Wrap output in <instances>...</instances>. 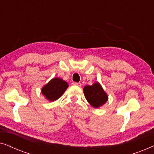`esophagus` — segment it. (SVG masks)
Segmentation results:
<instances>
[{
	"label": "esophagus",
	"instance_id": "1",
	"mask_svg": "<svg viewBox=\"0 0 154 154\" xmlns=\"http://www.w3.org/2000/svg\"><path fill=\"white\" fill-rule=\"evenodd\" d=\"M73 85H75V86H79V87H81V83H75V82H73L72 83Z\"/></svg>",
	"mask_w": 154,
	"mask_h": 154
}]
</instances>
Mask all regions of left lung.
Instances as JSON below:
<instances>
[{
  "instance_id": "8db88e82",
  "label": "left lung",
  "mask_w": 154,
  "mask_h": 154,
  "mask_svg": "<svg viewBox=\"0 0 154 154\" xmlns=\"http://www.w3.org/2000/svg\"><path fill=\"white\" fill-rule=\"evenodd\" d=\"M83 92L88 103L94 108H99L108 100V96L98 82L92 85H85Z\"/></svg>"
}]
</instances>
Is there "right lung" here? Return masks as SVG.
I'll return each instance as SVG.
<instances>
[{
  "label": "right lung",
  "instance_id": "1",
  "mask_svg": "<svg viewBox=\"0 0 154 154\" xmlns=\"http://www.w3.org/2000/svg\"><path fill=\"white\" fill-rule=\"evenodd\" d=\"M68 83L60 78H54L42 88L41 92L45 98L53 102L60 97L68 88Z\"/></svg>",
  "mask_w": 154,
  "mask_h": 154
}]
</instances>
